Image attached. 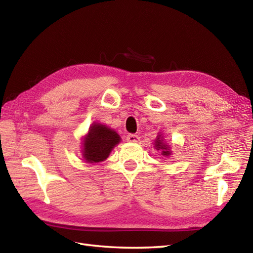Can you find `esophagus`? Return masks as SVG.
<instances>
[{
  "mask_svg": "<svg viewBox=\"0 0 253 253\" xmlns=\"http://www.w3.org/2000/svg\"><path fill=\"white\" fill-rule=\"evenodd\" d=\"M127 141L128 142H138V141L140 140V137L138 136V134H134V133H129L127 134Z\"/></svg>",
  "mask_w": 253,
  "mask_h": 253,
  "instance_id": "obj_1",
  "label": "esophagus"
}]
</instances>
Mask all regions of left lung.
<instances>
[{"mask_svg": "<svg viewBox=\"0 0 253 253\" xmlns=\"http://www.w3.org/2000/svg\"><path fill=\"white\" fill-rule=\"evenodd\" d=\"M154 146H155L157 151H158V150L162 151V155H164V156H169L170 154H171V152H170L169 146L166 144L165 141L163 140L162 134H158V136H157V138H156V140H155Z\"/></svg>", "mask_w": 253, "mask_h": 253, "instance_id": "obj_1", "label": "left lung"}]
</instances>
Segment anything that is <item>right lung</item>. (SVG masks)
<instances>
[{
	"label": "right lung",
	"mask_w": 253,
	"mask_h": 253,
	"mask_svg": "<svg viewBox=\"0 0 253 253\" xmlns=\"http://www.w3.org/2000/svg\"><path fill=\"white\" fill-rule=\"evenodd\" d=\"M120 141L121 137L113 129L95 123L90 126L83 140L84 160L87 163L103 162Z\"/></svg>",
	"instance_id": "right-lung-1"
}]
</instances>
